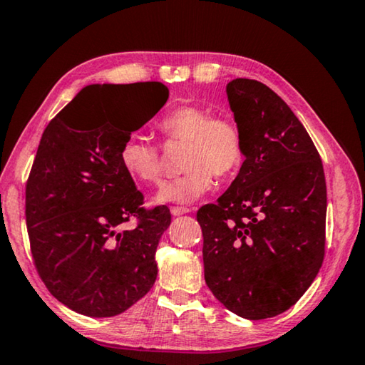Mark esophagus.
Listing matches in <instances>:
<instances>
[{
	"label": "esophagus",
	"instance_id": "obj_1",
	"mask_svg": "<svg viewBox=\"0 0 365 365\" xmlns=\"http://www.w3.org/2000/svg\"><path fill=\"white\" fill-rule=\"evenodd\" d=\"M170 212H171L173 216H179V215L189 213V208H186V207H171Z\"/></svg>",
	"mask_w": 365,
	"mask_h": 365
}]
</instances>
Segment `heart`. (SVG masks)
<instances>
[{"label": "heart", "mask_w": 365, "mask_h": 365, "mask_svg": "<svg viewBox=\"0 0 365 365\" xmlns=\"http://www.w3.org/2000/svg\"><path fill=\"white\" fill-rule=\"evenodd\" d=\"M165 145L184 144L182 175L162 184L155 195L160 203H192L210 192L213 176L227 179L245 160L242 128L227 115H215L212 108L186 104L166 110L157 121ZM120 163L134 182L152 186L160 181L163 157L160 144L143 133H131L120 147Z\"/></svg>", "instance_id": "obj_1"}]
</instances>
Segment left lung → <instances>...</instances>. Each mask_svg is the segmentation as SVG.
Returning a JSON list of instances; mask_svg holds the SVG:
<instances>
[{"label": "left lung", "instance_id": "8db88e82", "mask_svg": "<svg viewBox=\"0 0 365 365\" xmlns=\"http://www.w3.org/2000/svg\"><path fill=\"white\" fill-rule=\"evenodd\" d=\"M226 91L245 160L218 202L197 212L205 282L234 314L259 321L295 304L321 269L327 187L308 131L271 88L235 78Z\"/></svg>", "mask_w": 365, "mask_h": 365}]
</instances>
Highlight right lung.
Returning a JSON list of instances; mask_svg holds the SVG:
<instances>
[{"label":"right lung","mask_w":365,"mask_h":365,"mask_svg":"<svg viewBox=\"0 0 365 365\" xmlns=\"http://www.w3.org/2000/svg\"><path fill=\"white\" fill-rule=\"evenodd\" d=\"M117 87L128 88L135 113L126 130L100 104ZM168 96L158 81L86 86L43 133L25 186L30 250L51 295L80 314L117 316L155 282V250L171 215L165 205L143 207L120 147ZM131 220L135 226L125 228Z\"/></svg>","instance_id":"right-lung-1"}]
</instances>
